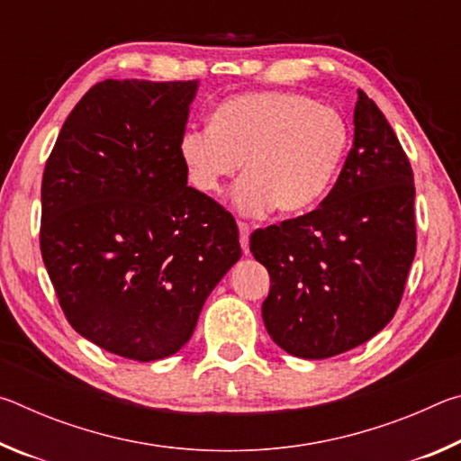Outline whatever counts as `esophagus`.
<instances>
[{
    "label": "esophagus",
    "mask_w": 461,
    "mask_h": 461,
    "mask_svg": "<svg viewBox=\"0 0 461 461\" xmlns=\"http://www.w3.org/2000/svg\"><path fill=\"white\" fill-rule=\"evenodd\" d=\"M238 230H240V244H241V249H244V254L248 256L249 254V225L240 221L238 223Z\"/></svg>",
    "instance_id": "esophagus-1"
}]
</instances>
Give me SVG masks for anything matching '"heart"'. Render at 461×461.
I'll list each match as a JSON object with an SVG mask.
<instances>
[{
    "mask_svg": "<svg viewBox=\"0 0 461 461\" xmlns=\"http://www.w3.org/2000/svg\"><path fill=\"white\" fill-rule=\"evenodd\" d=\"M349 146L341 113L301 93H244L221 101L207 130L185 131L178 156L194 191L220 194L225 181L233 207L260 217L272 207L283 217L319 205L338 178Z\"/></svg>",
    "mask_w": 461,
    "mask_h": 461,
    "instance_id": "b5f03b06",
    "label": "heart"
}]
</instances>
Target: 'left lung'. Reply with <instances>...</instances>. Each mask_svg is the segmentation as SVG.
<instances>
[{
  "label": "left lung",
  "instance_id": "8db88e82",
  "mask_svg": "<svg viewBox=\"0 0 461 461\" xmlns=\"http://www.w3.org/2000/svg\"><path fill=\"white\" fill-rule=\"evenodd\" d=\"M415 185L376 104L357 91L354 144L315 212L249 238L270 275L262 319L272 341L323 360L374 338L394 317L415 258Z\"/></svg>",
  "mask_w": 461,
  "mask_h": 461
}]
</instances>
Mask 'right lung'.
<instances>
[{
  "label": "right lung",
  "instance_id": "obj_1",
  "mask_svg": "<svg viewBox=\"0 0 461 461\" xmlns=\"http://www.w3.org/2000/svg\"><path fill=\"white\" fill-rule=\"evenodd\" d=\"M197 89L97 83L44 168L41 249L60 307L77 333L128 360L176 354L241 256L233 217L186 186L178 142Z\"/></svg>",
  "mask_w": 461,
  "mask_h": 461
}]
</instances>
